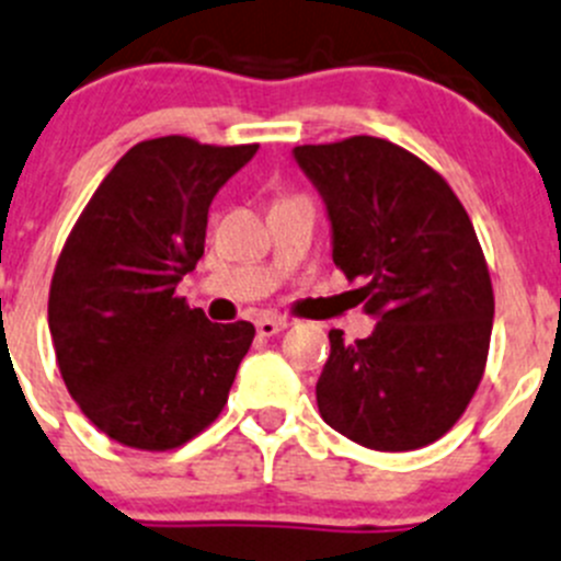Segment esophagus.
I'll return each instance as SVG.
<instances>
[{
	"label": "esophagus",
	"instance_id": "34e87169",
	"mask_svg": "<svg viewBox=\"0 0 561 561\" xmlns=\"http://www.w3.org/2000/svg\"><path fill=\"white\" fill-rule=\"evenodd\" d=\"M286 319H277V317H261L259 322H255V330H259V335H275L280 333V330H286Z\"/></svg>",
	"mask_w": 561,
	"mask_h": 561
}]
</instances>
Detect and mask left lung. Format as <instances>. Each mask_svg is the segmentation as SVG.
<instances>
[{
	"mask_svg": "<svg viewBox=\"0 0 561 561\" xmlns=\"http://www.w3.org/2000/svg\"><path fill=\"white\" fill-rule=\"evenodd\" d=\"M328 209L333 261L375 330H330L317 382L322 419L366 449L410 451L457 424L477 393L493 330V286L471 217L444 175L380 137L297 146Z\"/></svg>",
	"mask_w": 561,
	"mask_h": 561,
	"instance_id": "8db88e82",
	"label": "left lung"
}]
</instances>
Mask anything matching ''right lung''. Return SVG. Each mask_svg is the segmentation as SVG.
Segmentation results:
<instances>
[{
    "instance_id": "right-lung-1",
    "label": "right lung",
    "mask_w": 561,
    "mask_h": 561,
    "mask_svg": "<svg viewBox=\"0 0 561 561\" xmlns=\"http://www.w3.org/2000/svg\"><path fill=\"white\" fill-rule=\"evenodd\" d=\"M255 151L179 135L137 142L93 192L57 259L49 330L60 375L117 444L175 449L228 402L255 328L211 324L175 286L204 255L211 201Z\"/></svg>"
}]
</instances>
